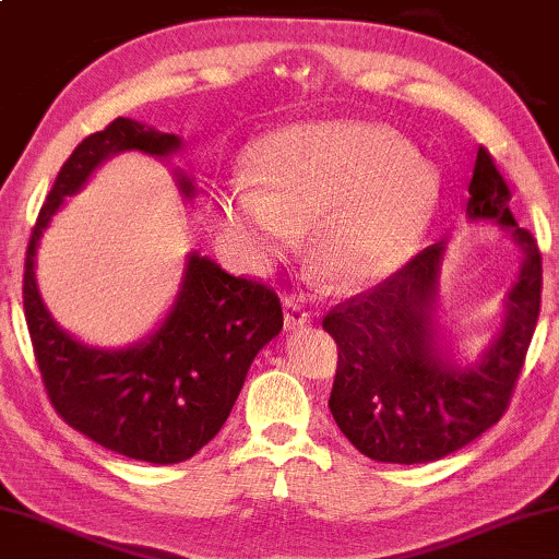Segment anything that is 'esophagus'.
Returning a JSON list of instances; mask_svg holds the SVG:
<instances>
[{
	"instance_id": "34e87169",
	"label": "esophagus",
	"mask_w": 559,
	"mask_h": 559,
	"mask_svg": "<svg viewBox=\"0 0 559 559\" xmlns=\"http://www.w3.org/2000/svg\"><path fill=\"white\" fill-rule=\"evenodd\" d=\"M306 323H311V313L306 311L304 304L296 296L283 298V326H286V331L304 329Z\"/></svg>"
}]
</instances>
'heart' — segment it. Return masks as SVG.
<instances>
[{"label": "heart", "instance_id": "1", "mask_svg": "<svg viewBox=\"0 0 559 559\" xmlns=\"http://www.w3.org/2000/svg\"><path fill=\"white\" fill-rule=\"evenodd\" d=\"M255 182L233 180L215 198L223 236L255 265L311 226V261L336 286H369L414 253L439 203L437 168L384 124L304 122L263 138Z\"/></svg>", "mask_w": 559, "mask_h": 559}]
</instances>
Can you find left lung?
<instances>
[{"label": "left lung", "instance_id": "left-lung-1", "mask_svg": "<svg viewBox=\"0 0 559 559\" xmlns=\"http://www.w3.org/2000/svg\"><path fill=\"white\" fill-rule=\"evenodd\" d=\"M466 218L495 223L522 253L502 323L477 361H462L441 326L444 243L323 319L338 346L329 409L346 439L377 462L441 460L485 435L510 404L537 326L543 258L532 233L514 221L510 188L485 147L474 163Z\"/></svg>", "mask_w": 559, "mask_h": 559}]
</instances>
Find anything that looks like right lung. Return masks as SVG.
I'll list each match as a JSON object with an SVG mask.
<instances>
[{
	"mask_svg": "<svg viewBox=\"0 0 559 559\" xmlns=\"http://www.w3.org/2000/svg\"><path fill=\"white\" fill-rule=\"evenodd\" d=\"M130 150L170 160L182 138L118 118L74 147L32 230L24 316L49 402L72 429L130 460L178 464L226 424L258 352L283 329V311L271 288L190 251L170 308L135 344L90 346L52 319L37 286L39 240L64 198L80 193L105 160ZM173 175L180 195L193 200V178L186 170Z\"/></svg>",
	"mask_w": 559,
	"mask_h": 559,
	"instance_id": "right-lung-1",
	"label": "right lung"
}]
</instances>
